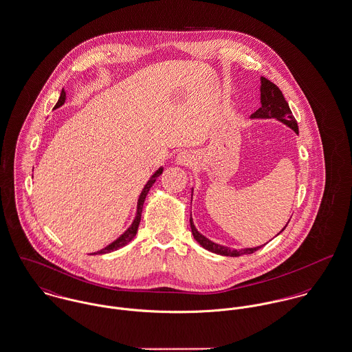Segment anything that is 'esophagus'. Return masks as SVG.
<instances>
[{
	"mask_svg": "<svg viewBox=\"0 0 352 352\" xmlns=\"http://www.w3.org/2000/svg\"><path fill=\"white\" fill-rule=\"evenodd\" d=\"M195 160L193 155L190 152H182L176 156V164L182 165V166H187V165H191L192 162Z\"/></svg>",
	"mask_w": 352,
	"mask_h": 352,
	"instance_id": "esophagus-1",
	"label": "esophagus"
}]
</instances>
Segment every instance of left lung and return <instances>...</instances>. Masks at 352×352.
<instances>
[{
    "label": "left lung",
    "mask_w": 352,
    "mask_h": 352,
    "mask_svg": "<svg viewBox=\"0 0 352 352\" xmlns=\"http://www.w3.org/2000/svg\"><path fill=\"white\" fill-rule=\"evenodd\" d=\"M250 118H262V120L276 118L277 121L283 122L284 125H287L294 133L298 134L297 122H296V120H294V117H293V114L289 109L288 102L285 100L281 90L274 83H272L270 80H267L263 76H261V107L256 110V113H253L250 116ZM192 193H193V188H192ZM190 223H191L192 235H193L195 241L201 248H204L206 250H208L211 253H215V254H219V256H241L243 254H252V253L256 252L258 249H261L262 246H265V245H262V246H256V248H246V249H242V250L230 249L227 246L210 241L203 234H200L197 231V228L195 227V224H193L192 217L190 219ZM288 223L285 224V227L288 226ZM285 227L277 235H280L285 230Z\"/></svg>",
    "instance_id": "obj_1"
}]
</instances>
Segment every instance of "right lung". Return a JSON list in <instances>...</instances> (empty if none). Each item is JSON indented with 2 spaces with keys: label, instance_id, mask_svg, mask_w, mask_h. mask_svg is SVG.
<instances>
[{
  "label": "right lung",
  "instance_id": "add662e5",
  "mask_svg": "<svg viewBox=\"0 0 352 352\" xmlns=\"http://www.w3.org/2000/svg\"><path fill=\"white\" fill-rule=\"evenodd\" d=\"M65 91L62 90V93H60V96H59V99H58V103L55 104V107L54 109H58V107H60V106H63L64 102H65ZM162 170H164V168L160 166L152 176H151V179L146 182V184L144 186V188H142V191L140 193V196H138V201H137V211H135V217H134V221L131 222V224L129 226L128 228H126V231L124 232V234H121L114 242H111L110 245H107L104 249H102V250H98L96 253H91V256H96V254H107V253H111V252H116V250H118V249H121V248H124V246H126L129 242L135 236V234H137V231H138V226H140V221H141V214H142V207H144V201H145V197H146V195H148V192L149 190L152 188V186L155 184V182H156V179L160 176L161 173H162Z\"/></svg>",
  "mask_w": 352,
  "mask_h": 352
}]
</instances>
